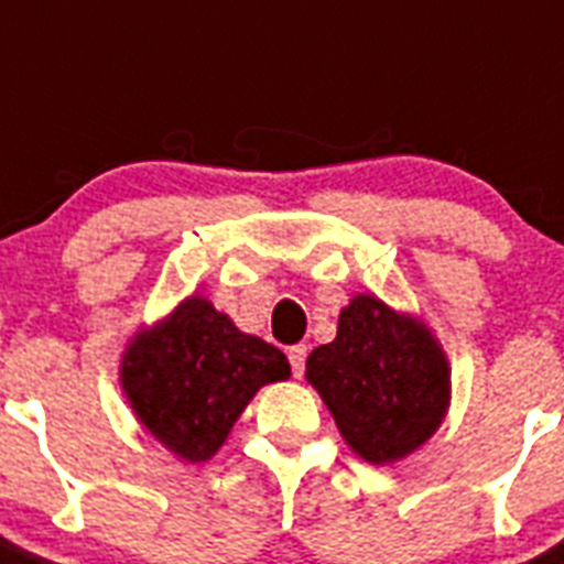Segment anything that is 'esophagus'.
<instances>
[{"label": "esophagus", "instance_id": "obj_1", "mask_svg": "<svg viewBox=\"0 0 564 564\" xmlns=\"http://www.w3.org/2000/svg\"><path fill=\"white\" fill-rule=\"evenodd\" d=\"M289 366H292V375L303 377V369H306V346H289Z\"/></svg>", "mask_w": 564, "mask_h": 564}]
</instances>
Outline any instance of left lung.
Listing matches in <instances>:
<instances>
[{
	"mask_svg": "<svg viewBox=\"0 0 564 564\" xmlns=\"http://www.w3.org/2000/svg\"><path fill=\"white\" fill-rule=\"evenodd\" d=\"M306 377L343 440L369 463H394L437 431L448 405V360L420 321L357 295L337 337L317 346Z\"/></svg>",
	"mask_w": 564,
	"mask_h": 564,
	"instance_id": "1",
	"label": "left lung"
}]
</instances>
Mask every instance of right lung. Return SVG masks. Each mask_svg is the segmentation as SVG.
Returning <instances> with one entry per match:
<instances>
[{"label":"right lung","instance_id":"add662e5","mask_svg":"<svg viewBox=\"0 0 564 564\" xmlns=\"http://www.w3.org/2000/svg\"><path fill=\"white\" fill-rule=\"evenodd\" d=\"M286 377L278 346L238 332L195 295L141 332L121 364V386L141 423L189 463L213 457L254 391Z\"/></svg>","mask_w":564,"mask_h":564}]
</instances>
